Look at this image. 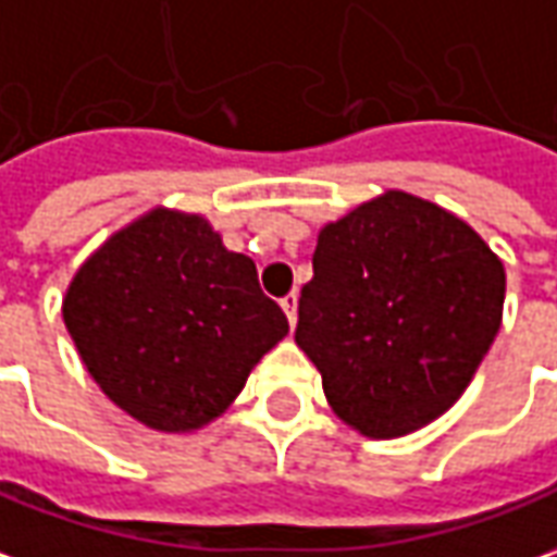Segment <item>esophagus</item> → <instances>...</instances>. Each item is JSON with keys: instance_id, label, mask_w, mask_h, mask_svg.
<instances>
[{"instance_id": "34e87169", "label": "esophagus", "mask_w": 557, "mask_h": 557, "mask_svg": "<svg viewBox=\"0 0 557 557\" xmlns=\"http://www.w3.org/2000/svg\"><path fill=\"white\" fill-rule=\"evenodd\" d=\"M297 300H300V297H297V294H287L285 300H282V309H285L287 324H290V327H294V324H297Z\"/></svg>"}]
</instances>
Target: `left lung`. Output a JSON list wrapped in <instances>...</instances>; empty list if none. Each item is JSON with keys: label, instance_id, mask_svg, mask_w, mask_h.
Returning a JSON list of instances; mask_svg holds the SVG:
<instances>
[{"label": "left lung", "instance_id": "1", "mask_svg": "<svg viewBox=\"0 0 557 557\" xmlns=\"http://www.w3.org/2000/svg\"><path fill=\"white\" fill-rule=\"evenodd\" d=\"M294 339L330 409L370 440L418 431L455 406L504 318L500 257L458 214L403 190L318 233Z\"/></svg>", "mask_w": 557, "mask_h": 557}]
</instances>
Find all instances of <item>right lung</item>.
I'll list each match as a JSON object with an SVG mask.
<instances>
[{
	"label": "right lung",
	"instance_id": "obj_1",
	"mask_svg": "<svg viewBox=\"0 0 557 557\" xmlns=\"http://www.w3.org/2000/svg\"><path fill=\"white\" fill-rule=\"evenodd\" d=\"M63 321L102 394L163 433L214 421L287 336L255 260L227 251L202 214L163 206L81 263Z\"/></svg>",
	"mask_w": 557,
	"mask_h": 557
}]
</instances>
